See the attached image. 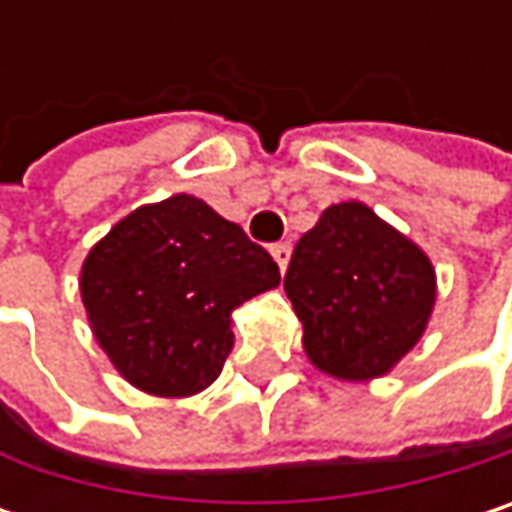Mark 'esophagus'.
I'll return each mask as SVG.
<instances>
[{"instance_id":"34e87169","label":"esophagus","mask_w":512,"mask_h":512,"mask_svg":"<svg viewBox=\"0 0 512 512\" xmlns=\"http://www.w3.org/2000/svg\"><path fill=\"white\" fill-rule=\"evenodd\" d=\"M269 255L275 257L278 269L284 272V269H287V263H290V243H275V246L269 249Z\"/></svg>"}]
</instances>
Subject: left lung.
Instances as JSON below:
<instances>
[{
  "label": "left lung",
  "mask_w": 512,
  "mask_h": 512,
  "mask_svg": "<svg viewBox=\"0 0 512 512\" xmlns=\"http://www.w3.org/2000/svg\"><path fill=\"white\" fill-rule=\"evenodd\" d=\"M284 290L308 361L341 382L391 373L424 338L439 293L427 252L361 201L323 210L293 249Z\"/></svg>",
  "instance_id": "8db88e82"
}]
</instances>
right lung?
I'll use <instances>...</instances> for the list:
<instances>
[{
  "instance_id": "right-lung-1",
  "label": "right lung",
  "mask_w": 512,
  "mask_h": 512,
  "mask_svg": "<svg viewBox=\"0 0 512 512\" xmlns=\"http://www.w3.org/2000/svg\"><path fill=\"white\" fill-rule=\"evenodd\" d=\"M275 260L195 195L127 213L82 260L79 293L100 350L139 391L192 397L234 347V308L278 287Z\"/></svg>"
}]
</instances>
